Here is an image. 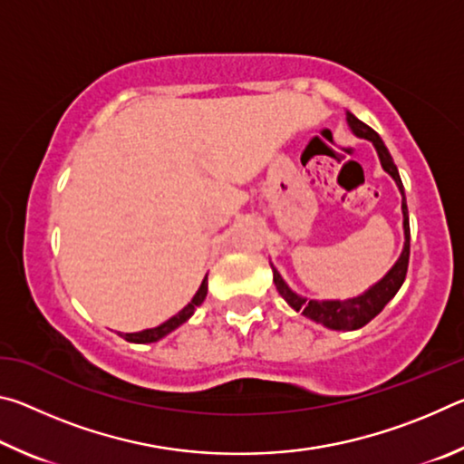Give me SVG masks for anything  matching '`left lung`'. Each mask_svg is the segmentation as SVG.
Here are the masks:
<instances>
[{
	"label": "left lung",
	"mask_w": 464,
	"mask_h": 464,
	"mask_svg": "<svg viewBox=\"0 0 464 464\" xmlns=\"http://www.w3.org/2000/svg\"><path fill=\"white\" fill-rule=\"evenodd\" d=\"M345 121H348L352 132L360 139H368L374 145L376 153H379L381 166L387 174L395 179V184L399 188V192L403 196L401 202V210H403V231H405V246L399 260L395 266L384 274V276L376 282L374 286H371L366 293L358 295L354 298H345V301H311V298H304L301 295H296L293 288H290L285 278L280 276L278 270L272 266L274 272V285H276V290L280 296L293 307L296 313H303L304 317H309L315 321V324H321L324 327L329 329H337V332H352V329H360L364 327L368 321H372L379 313L384 309L392 296L397 295V290L401 288L405 274H407V266H410V215H407V202H405V192H403V182L399 178V171L395 161L389 153V149L384 147L382 139L376 135V132L364 124L362 121H358L352 112H345Z\"/></svg>",
	"instance_id": "1"
}]
</instances>
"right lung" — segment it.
<instances>
[{
  "instance_id": "right-lung-1",
  "label": "right lung",
  "mask_w": 464,
  "mask_h": 464,
  "mask_svg": "<svg viewBox=\"0 0 464 464\" xmlns=\"http://www.w3.org/2000/svg\"><path fill=\"white\" fill-rule=\"evenodd\" d=\"M207 290H208V282H207V276H204L200 288L196 290V295L192 296V301L188 303L186 307L178 313V315H174L171 319H168L166 324H161V325H157V327L143 329V332H137V334H124L122 337L127 342H132V343H151V342L161 340V337H166L169 332H174L176 327L186 324V321L194 315L196 307H198V304H202L204 298H207Z\"/></svg>"
}]
</instances>
